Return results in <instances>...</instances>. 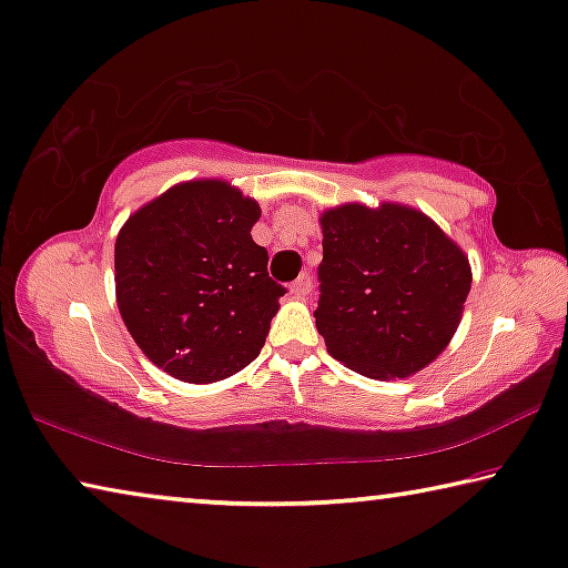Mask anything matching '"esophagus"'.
Segmentation results:
<instances>
[{"instance_id":"1","label":"esophagus","mask_w":568,"mask_h":568,"mask_svg":"<svg viewBox=\"0 0 568 568\" xmlns=\"http://www.w3.org/2000/svg\"><path fill=\"white\" fill-rule=\"evenodd\" d=\"M311 287H313L311 275H301L298 281L291 285V295H295V298H303V295L311 293Z\"/></svg>"}]
</instances>
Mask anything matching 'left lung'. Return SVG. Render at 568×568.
Masks as SVG:
<instances>
[{
	"mask_svg": "<svg viewBox=\"0 0 568 568\" xmlns=\"http://www.w3.org/2000/svg\"><path fill=\"white\" fill-rule=\"evenodd\" d=\"M324 262L316 328L326 349L372 379L410 377L459 328L471 267L434 219L405 203H342L318 216Z\"/></svg>",
	"mask_w": 568,
	"mask_h": 568,
	"instance_id": "8db88e82",
	"label": "left lung"
}]
</instances>
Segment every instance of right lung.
<instances>
[{"label": "right lung", "mask_w": 568, "mask_h": 568, "mask_svg": "<svg viewBox=\"0 0 568 568\" xmlns=\"http://www.w3.org/2000/svg\"><path fill=\"white\" fill-rule=\"evenodd\" d=\"M260 203L222 178L183 181L126 219L114 285L126 332L181 383L232 377L257 357L283 285L252 240Z\"/></svg>", "instance_id": "1"}]
</instances>
